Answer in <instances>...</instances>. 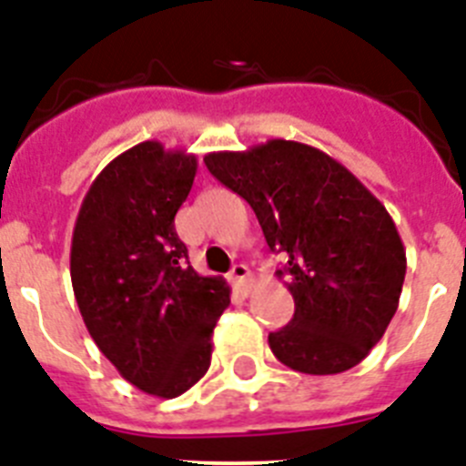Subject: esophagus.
Wrapping results in <instances>:
<instances>
[{"instance_id":"obj_1","label":"esophagus","mask_w":466,"mask_h":466,"mask_svg":"<svg viewBox=\"0 0 466 466\" xmlns=\"http://www.w3.org/2000/svg\"><path fill=\"white\" fill-rule=\"evenodd\" d=\"M229 279H232V284L237 289H239L241 293H248L251 291V287H253V279H251V269L246 268L244 263H239V265H234L232 268V272H229Z\"/></svg>"}]
</instances>
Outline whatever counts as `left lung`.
<instances>
[{"instance_id":"1","label":"left lung","mask_w":466,"mask_h":466,"mask_svg":"<svg viewBox=\"0 0 466 466\" xmlns=\"http://www.w3.org/2000/svg\"><path fill=\"white\" fill-rule=\"evenodd\" d=\"M215 179L256 213L269 251L281 253L296 312L268 336L279 362L339 374L367 358L393 319L405 246L384 203L348 167L300 142L269 139L206 156Z\"/></svg>"}]
</instances>
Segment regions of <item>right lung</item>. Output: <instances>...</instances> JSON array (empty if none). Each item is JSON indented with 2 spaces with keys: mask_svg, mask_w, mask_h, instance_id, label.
<instances>
[{
  "mask_svg": "<svg viewBox=\"0 0 466 466\" xmlns=\"http://www.w3.org/2000/svg\"><path fill=\"white\" fill-rule=\"evenodd\" d=\"M197 156L142 142L92 182L70 244V281L89 336L132 386L177 398L208 372L229 306L222 277H201L175 232Z\"/></svg>",
  "mask_w": 466,
  "mask_h": 466,
  "instance_id": "obj_1",
  "label": "right lung"
}]
</instances>
